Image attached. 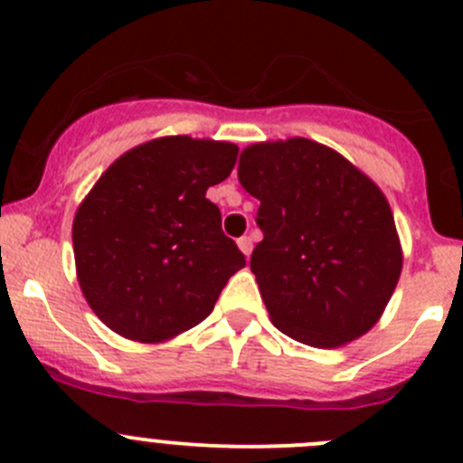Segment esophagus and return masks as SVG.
<instances>
[{
    "mask_svg": "<svg viewBox=\"0 0 463 463\" xmlns=\"http://www.w3.org/2000/svg\"><path fill=\"white\" fill-rule=\"evenodd\" d=\"M237 246H240V250L246 255V258H249L250 250H253V241H250V237H240V240H237Z\"/></svg>",
    "mask_w": 463,
    "mask_h": 463,
    "instance_id": "obj_1",
    "label": "esophagus"
}]
</instances>
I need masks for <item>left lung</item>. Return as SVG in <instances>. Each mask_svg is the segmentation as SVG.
Wrapping results in <instances>:
<instances>
[{
    "label": "left lung",
    "mask_w": 463,
    "mask_h": 463,
    "mask_svg": "<svg viewBox=\"0 0 463 463\" xmlns=\"http://www.w3.org/2000/svg\"><path fill=\"white\" fill-rule=\"evenodd\" d=\"M241 188L260 202L250 255L270 322L298 343L343 347L376 325L403 269L381 188L309 138L241 149Z\"/></svg>",
    "instance_id": "8db88e82"
}]
</instances>
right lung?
<instances>
[{
    "label": "right lung",
    "mask_w": 463,
    "mask_h": 463,
    "mask_svg": "<svg viewBox=\"0 0 463 463\" xmlns=\"http://www.w3.org/2000/svg\"><path fill=\"white\" fill-rule=\"evenodd\" d=\"M237 145L163 137L116 158L73 217L82 296L111 331L170 340L205 320L246 260L205 190L235 167Z\"/></svg>",
    "instance_id": "obj_1"
}]
</instances>
